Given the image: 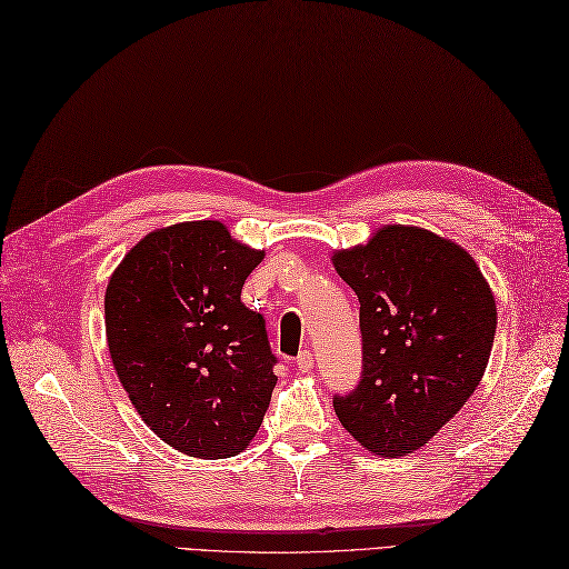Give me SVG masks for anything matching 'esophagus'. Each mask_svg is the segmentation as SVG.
Returning a JSON list of instances; mask_svg holds the SVG:
<instances>
[{"label":"esophagus","instance_id":"obj_1","mask_svg":"<svg viewBox=\"0 0 569 569\" xmlns=\"http://www.w3.org/2000/svg\"><path fill=\"white\" fill-rule=\"evenodd\" d=\"M295 363H297L301 373H309L313 368V355H311V351H301V355L295 359Z\"/></svg>","mask_w":569,"mask_h":569}]
</instances>
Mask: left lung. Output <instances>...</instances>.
Here are the masks:
<instances>
[{
  "label": "left lung",
  "mask_w": 569,
  "mask_h": 569,
  "mask_svg": "<svg viewBox=\"0 0 569 569\" xmlns=\"http://www.w3.org/2000/svg\"><path fill=\"white\" fill-rule=\"evenodd\" d=\"M357 291L363 373L332 399L363 450L405 457L423 448L486 373L498 326L493 289L459 243L423 227L386 224L332 253Z\"/></svg>",
  "instance_id": "8db88e82"
}]
</instances>
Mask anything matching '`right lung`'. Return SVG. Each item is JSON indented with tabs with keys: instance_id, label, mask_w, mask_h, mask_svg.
<instances>
[{
	"instance_id": "obj_1",
	"label": "right lung",
	"mask_w": 569,
	"mask_h": 569,
	"mask_svg": "<svg viewBox=\"0 0 569 569\" xmlns=\"http://www.w3.org/2000/svg\"><path fill=\"white\" fill-rule=\"evenodd\" d=\"M263 256L218 220L179 222L146 234L107 282L117 378L150 431L189 457H234L263 423L274 355L241 301Z\"/></svg>"
}]
</instances>
